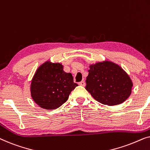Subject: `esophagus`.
Listing matches in <instances>:
<instances>
[{
  "label": "esophagus",
  "instance_id": "esophagus-1",
  "mask_svg": "<svg viewBox=\"0 0 150 150\" xmlns=\"http://www.w3.org/2000/svg\"><path fill=\"white\" fill-rule=\"evenodd\" d=\"M79 85H81V86H83V87H85V82L84 81H82L81 82H80V83H79Z\"/></svg>",
  "mask_w": 150,
  "mask_h": 150
}]
</instances>
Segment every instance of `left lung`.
Masks as SVG:
<instances>
[{"label":"left lung","mask_w":150,"mask_h":150,"mask_svg":"<svg viewBox=\"0 0 150 150\" xmlns=\"http://www.w3.org/2000/svg\"><path fill=\"white\" fill-rule=\"evenodd\" d=\"M85 89L101 104H122L131 94L132 83L122 67L110 61L89 66Z\"/></svg>","instance_id":"obj_1"}]
</instances>
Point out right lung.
<instances>
[{"mask_svg": "<svg viewBox=\"0 0 150 150\" xmlns=\"http://www.w3.org/2000/svg\"><path fill=\"white\" fill-rule=\"evenodd\" d=\"M77 86L71 74L63 71L62 65L47 61L35 74L30 92L32 98L40 107L53 110L65 103Z\"/></svg>", "mask_w": 150, "mask_h": 150, "instance_id": "1", "label": "right lung"}]
</instances>
